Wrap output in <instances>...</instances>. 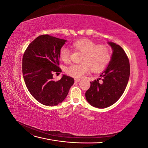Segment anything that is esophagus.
I'll return each instance as SVG.
<instances>
[{"instance_id": "1", "label": "esophagus", "mask_w": 148, "mask_h": 148, "mask_svg": "<svg viewBox=\"0 0 148 148\" xmlns=\"http://www.w3.org/2000/svg\"><path fill=\"white\" fill-rule=\"evenodd\" d=\"M80 81L79 78H75V82H79Z\"/></svg>"}]
</instances>
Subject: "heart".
I'll return each instance as SVG.
<instances>
[{"label": "heart", "instance_id": "b5f03b06", "mask_svg": "<svg viewBox=\"0 0 148 148\" xmlns=\"http://www.w3.org/2000/svg\"><path fill=\"white\" fill-rule=\"evenodd\" d=\"M71 47L75 51L82 53L78 64H70L65 67V72L74 78H80L89 70L97 73L104 70L109 64L111 54L109 47L104 44H97L89 39H82L73 42ZM60 60L66 63L69 61L70 51L63 46L59 52Z\"/></svg>", "mask_w": 148, "mask_h": 148}]
</instances>
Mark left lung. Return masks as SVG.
Here are the masks:
<instances>
[{"label":"left lung","instance_id":"obj_1","mask_svg":"<svg viewBox=\"0 0 148 148\" xmlns=\"http://www.w3.org/2000/svg\"><path fill=\"white\" fill-rule=\"evenodd\" d=\"M113 50L108 66L101 78L91 82L85 93L87 101L97 108H106L114 104L122 96L128 82L130 66L123 49L114 42H108Z\"/></svg>","mask_w":148,"mask_h":148}]
</instances>
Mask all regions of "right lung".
Listing matches in <instances>:
<instances>
[{
  "label": "right lung",
  "instance_id": "add662e5",
  "mask_svg": "<svg viewBox=\"0 0 148 148\" xmlns=\"http://www.w3.org/2000/svg\"><path fill=\"white\" fill-rule=\"evenodd\" d=\"M65 39L43 34L31 42L24 52L22 72L29 92L35 99L47 106H53L63 101L74 79L64 75L58 81L53 79V73L61 72L59 67L60 49Z\"/></svg>",
  "mask_w": 148,
  "mask_h": 148
}]
</instances>
